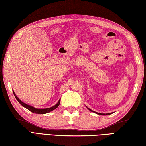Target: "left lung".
<instances>
[{
	"mask_svg": "<svg viewBox=\"0 0 146 146\" xmlns=\"http://www.w3.org/2000/svg\"><path fill=\"white\" fill-rule=\"evenodd\" d=\"M89 110H90V111H93V112H94V113H97V114H98V115H110V114H111V113H97V112H95V111H92V110H90V108H87Z\"/></svg>",
	"mask_w": 146,
	"mask_h": 146,
	"instance_id": "8db88e82",
	"label": "left lung"
}]
</instances>
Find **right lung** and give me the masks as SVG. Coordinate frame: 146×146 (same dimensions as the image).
Segmentation results:
<instances>
[{"label": "right lung", "mask_w": 146, "mask_h": 146, "mask_svg": "<svg viewBox=\"0 0 146 146\" xmlns=\"http://www.w3.org/2000/svg\"><path fill=\"white\" fill-rule=\"evenodd\" d=\"M13 92V94L15 97V98L17 99V100L19 101V103L21 104L22 106L25 107V108H27L28 110H29L30 111L33 112V113H37V114H45V113H47L48 112L50 111H52L54 110H55L56 108H57L58 106L60 105V100H59V101L57 103V104H55L54 106H53L52 107H50V108H36L35 107H33L32 106H30V105H28V104H25L24 103H23V102L20 100V99L18 98V97L16 96V94H15L14 91Z\"/></svg>", "instance_id": "1"}]
</instances>
